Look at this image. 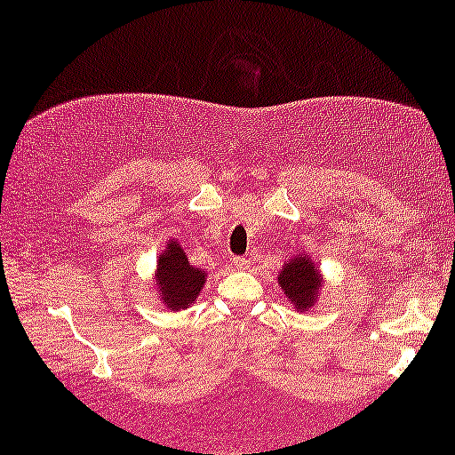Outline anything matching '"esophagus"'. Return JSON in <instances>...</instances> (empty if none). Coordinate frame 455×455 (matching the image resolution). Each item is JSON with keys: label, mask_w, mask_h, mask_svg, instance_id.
Returning <instances> with one entry per match:
<instances>
[{"label": "esophagus", "mask_w": 455, "mask_h": 455, "mask_svg": "<svg viewBox=\"0 0 455 455\" xmlns=\"http://www.w3.org/2000/svg\"><path fill=\"white\" fill-rule=\"evenodd\" d=\"M232 264L235 266V267H245L250 264V259H245V258H242V256H235V258H232Z\"/></svg>", "instance_id": "esophagus-1"}]
</instances>
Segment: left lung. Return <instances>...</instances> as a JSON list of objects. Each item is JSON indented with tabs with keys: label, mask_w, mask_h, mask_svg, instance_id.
Listing matches in <instances>:
<instances>
[{
	"label": "left lung",
	"mask_w": 455,
	"mask_h": 455,
	"mask_svg": "<svg viewBox=\"0 0 455 455\" xmlns=\"http://www.w3.org/2000/svg\"><path fill=\"white\" fill-rule=\"evenodd\" d=\"M278 284L284 290L290 304L296 310L304 312L316 302L323 278H320L312 259L307 254H300L290 259L278 272Z\"/></svg>",
	"instance_id": "left-lung-1"
}]
</instances>
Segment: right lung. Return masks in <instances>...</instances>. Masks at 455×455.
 <instances>
[{"label": "right lung", "instance_id": "add662e5", "mask_svg": "<svg viewBox=\"0 0 455 455\" xmlns=\"http://www.w3.org/2000/svg\"><path fill=\"white\" fill-rule=\"evenodd\" d=\"M207 274L199 267L189 264L188 256L181 245L175 240L167 242L165 250L161 251L157 259V292L163 304L169 310L189 308V304L196 302L201 288L205 284Z\"/></svg>", "mask_w": 455, "mask_h": 455}]
</instances>
